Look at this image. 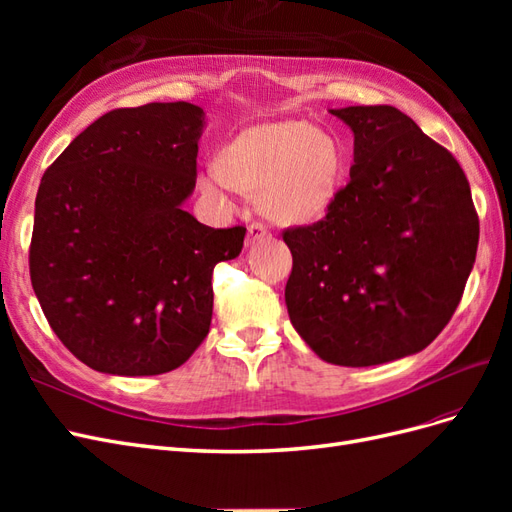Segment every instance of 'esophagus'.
<instances>
[{"label": "esophagus", "mask_w": 512, "mask_h": 512, "mask_svg": "<svg viewBox=\"0 0 512 512\" xmlns=\"http://www.w3.org/2000/svg\"><path fill=\"white\" fill-rule=\"evenodd\" d=\"M267 237H269V230H267V226H262L260 222H254V224L247 226V239H245V245H247V247H252V245H256L258 241L267 239Z\"/></svg>", "instance_id": "esophagus-1"}]
</instances>
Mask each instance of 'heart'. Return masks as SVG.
<instances>
[{"label":"heart","mask_w":512,"mask_h":512,"mask_svg":"<svg viewBox=\"0 0 512 512\" xmlns=\"http://www.w3.org/2000/svg\"><path fill=\"white\" fill-rule=\"evenodd\" d=\"M346 175L339 138L305 119H280L245 128L200 173L209 198L224 200L232 188L256 192L258 211L275 224H312L335 205Z\"/></svg>","instance_id":"1"}]
</instances>
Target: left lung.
<instances>
[{"label": "left lung", "instance_id": "left-lung-1", "mask_svg": "<svg viewBox=\"0 0 512 512\" xmlns=\"http://www.w3.org/2000/svg\"><path fill=\"white\" fill-rule=\"evenodd\" d=\"M354 136L350 181L284 230L286 307L322 361L369 367L427 348L461 301L478 215L457 160L395 106L331 108Z\"/></svg>", "mask_w": 512, "mask_h": 512}]
</instances>
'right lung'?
Masks as SVG:
<instances>
[{
    "label": "right lung",
    "mask_w": 512,
    "mask_h": 512,
    "mask_svg": "<svg viewBox=\"0 0 512 512\" xmlns=\"http://www.w3.org/2000/svg\"><path fill=\"white\" fill-rule=\"evenodd\" d=\"M205 123L190 102L117 108L40 181L32 286L61 344L102 374H166L209 333L213 267L241 254L245 228L183 209Z\"/></svg>",
    "instance_id": "add662e5"
}]
</instances>
